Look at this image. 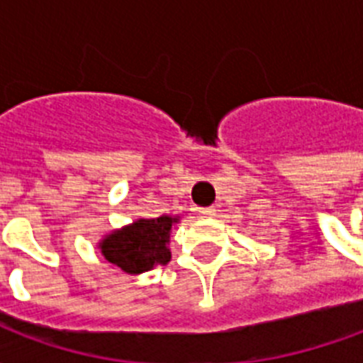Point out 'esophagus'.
Instances as JSON below:
<instances>
[{"label": "esophagus", "instance_id": "esophagus-1", "mask_svg": "<svg viewBox=\"0 0 363 363\" xmlns=\"http://www.w3.org/2000/svg\"><path fill=\"white\" fill-rule=\"evenodd\" d=\"M198 213H200L202 218H213V216H216V208H200Z\"/></svg>", "mask_w": 363, "mask_h": 363}]
</instances>
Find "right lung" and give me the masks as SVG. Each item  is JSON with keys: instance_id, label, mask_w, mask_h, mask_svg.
I'll use <instances>...</instances> for the list:
<instances>
[{"instance_id": "add662e5", "label": "right lung", "mask_w": 363, "mask_h": 363, "mask_svg": "<svg viewBox=\"0 0 363 363\" xmlns=\"http://www.w3.org/2000/svg\"><path fill=\"white\" fill-rule=\"evenodd\" d=\"M174 223H179V216L140 218L106 233L96 247L122 272L143 274L171 260L169 239Z\"/></svg>"}]
</instances>
